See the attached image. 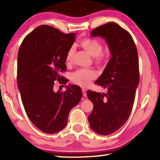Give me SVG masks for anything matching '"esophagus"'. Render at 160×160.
Segmentation results:
<instances>
[{"instance_id": "34e87169", "label": "esophagus", "mask_w": 160, "mask_h": 160, "mask_svg": "<svg viewBox=\"0 0 160 160\" xmlns=\"http://www.w3.org/2000/svg\"><path fill=\"white\" fill-rule=\"evenodd\" d=\"M82 94L84 97H86L87 96V93H86V90L85 89H82Z\"/></svg>"}]
</instances>
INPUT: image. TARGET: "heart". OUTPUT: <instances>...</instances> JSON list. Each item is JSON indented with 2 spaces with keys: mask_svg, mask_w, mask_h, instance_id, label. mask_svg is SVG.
I'll return each instance as SVG.
<instances>
[{
  "mask_svg": "<svg viewBox=\"0 0 160 160\" xmlns=\"http://www.w3.org/2000/svg\"><path fill=\"white\" fill-rule=\"evenodd\" d=\"M80 47L89 55L94 57V61L97 66H102L106 60V55L102 53V45L97 40L93 39H84L80 42ZM75 53L73 47L70 48L67 51L66 61L67 63L72 61ZM97 77L96 72L92 70L79 69L74 72L71 75L72 82L82 88H86L91 83L92 81Z\"/></svg>",
  "mask_w": 160,
  "mask_h": 160,
  "instance_id": "obj_1",
  "label": "heart"
}]
</instances>
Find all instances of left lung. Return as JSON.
Instances as JSON below:
<instances>
[{
	"mask_svg": "<svg viewBox=\"0 0 160 160\" xmlns=\"http://www.w3.org/2000/svg\"><path fill=\"white\" fill-rule=\"evenodd\" d=\"M91 37L104 39L112 55L95 82L107 89V92H87L94 105L88 116L91 128L99 135H108L123 126L131 113L139 84L138 51L129 32L114 22L93 29Z\"/></svg>",
	"mask_w": 160,
	"mask_h": 160,
	"instance_id": "8db88e82",
	"label": "left lung"
}]
</instances>
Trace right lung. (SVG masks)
I'll return each instance as SVG.
<instances>
[{"label":"right lung","instance_id":"right-lung-1","mask_svg":"<svg viewBox=\"0 0 160 160\" xmlns=\"http://www.w3.org/2000/svg\"><path fill=\"white\" fill-rule=\"evenodd\" d=\"M75 41V33L41 25L24 39L19 49L17 81L22 102L29 120L46 133L63 129L70 110L82 97L75 85L65 86V92L53 90L56 80L68 82L61 72L66 70V53Z\"/></svg>","mask_w":160,"mask_h":160}]
</instances>
